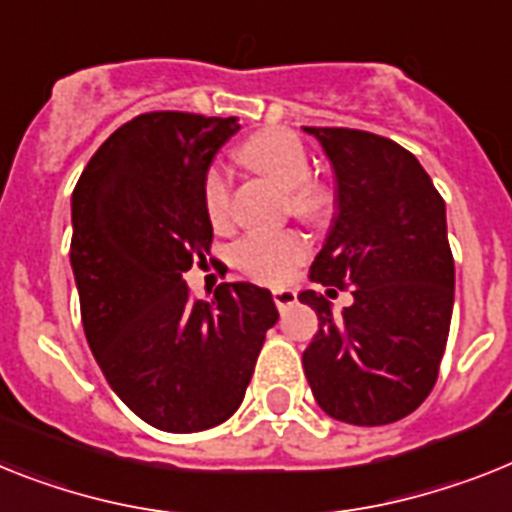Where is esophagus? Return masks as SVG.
<instances>
[{
  "instance_id": "1",
  "label": "esophagus",
  "mask_w": 512,
  "mask_h": 512,
  "mask_svg": "<svg viewBox=\"0 0 512 512\" xmlns=\"http://www.w3.org/2000/svg\"><path fill=\"white\" fill-rule=\"evenodd\" d=\"M273 302H276V307L281 309V312H286V309L294 307V304H296V291L276 289V291H273Z\"/></svg>"
}]
</instances>
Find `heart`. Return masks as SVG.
Returning <instances> with one entry per match:
<instances>
[{"mask_svg": "<svg viewBox=\"0 0 512 512\" xmlns=\"http://www.w3.org/2000/svg\"><path fill=\"white\" fill-rule=\"evenodd\" d=\"M239 158L257 174L286 190V203L296 216L317 218L325 210V192L309 182V156L302 140L289 130H263L239 145ZM205 210L213 223H223L231 210V182L221 166L205 174ZM307 257V242L296 231H252L234 244L236 268L263 283L289 281Z\"/></svg>", "mask_w": 512, "mask_h": 512, "instance_id": "1", "label": "heart"}]
</instances>
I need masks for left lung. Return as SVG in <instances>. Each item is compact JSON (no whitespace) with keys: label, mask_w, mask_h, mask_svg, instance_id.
<instances>
[{"label":"left lung","mask_w":512,"mask_h":512,"mask_svg":"<svg viewBox=\"0 0 512 512\" xmlns=\"http://www.w3.org/2000/svg\"><path fill=\"white\" fill-rule=\"evenodd\" d=\"M304 132L322 145L338 184V213L309 278L354 289L341 315L317 291L299 294L320 320L302 354L304 375L317 406L338 422H398L432 393L448 343L455 265L445 200L422 163L388 137Z\"/></svg>","instance_id":"left-lung-1"}]
</instances>
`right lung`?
<instances>
[{
	"mask_svg": "<svg viewBox=\"0 0 512 512\" xmlns=\"http://www.w3.org/2000/svg\"><path fill=\"white\" fill-rule=\"evenodd\" d=\"M236 130L234 117H135L96 150L72 192L70 265L90 351L143 422L176 435L239 409L278 320L255 283H221L210 302H195L182 281L210 255L205 174Z\"/></svg>",
	"mask_w": 512,
	"mask_h": 512,
	"instance_id": "add662e5",
	"label": "right lung"
}]
</instances>
